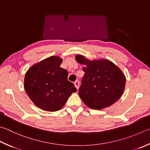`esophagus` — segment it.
<instances>
[{"label": "esophagus", "instance_id": "esophagus-1", "mask_svg": "<svg viewBox=\"0 0 150 150\" xmlns=\"http://www.w3.org/2000/svg\"><path fill=\"white\" fill-rule=\"evenodd\" d=\"M74 84H75V86L76 87V88H77V90L79 89V84H80V82L79 81H76L74 83Z\"/></svg>", "mask_w": 150, "mask_h": 150}]
</instances>
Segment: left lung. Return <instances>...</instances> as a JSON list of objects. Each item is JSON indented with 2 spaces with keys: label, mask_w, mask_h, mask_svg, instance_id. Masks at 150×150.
Here are the masks:
<instances>
[{
  "label": "left lung",
  "mask_w": 150,
  "mask_h": 150,
  "mask_svg": "<svg viewBox=\"0 0 150 150\" xmlns=\"http://www.w3.org/2000/svg\"><path fill=\"white\" fill-rule=\"evenodd\" d=\"M76 60L85 66V73L79 90L83 102L94 110L109 107L116 102L124 92L126 79L121 70L108 59L88 60L77 55Z\"/></svg>",
  "instance_id": "left-lung-1"
}]
</instances>
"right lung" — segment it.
Instances as JSON below:
<instances>
[{
    "label": "right lung",
    "mask_w": 150,
    "mask_h": 150,
    "mask_svg": "<svg viewBox=\"0 0 150 150\" xmlns=\"http://www.w3.org/2000/svg\"><path fill=\"white\" fill-rule=\"evenodd\" d=\"M62 59L51 56L33 66L24 79L26 93L37 107L47 111L60 110L77 91L67 80L68 72L60 67Z\"/></svg>",
    "instance_id": "add662e5"
}]
</instances>
